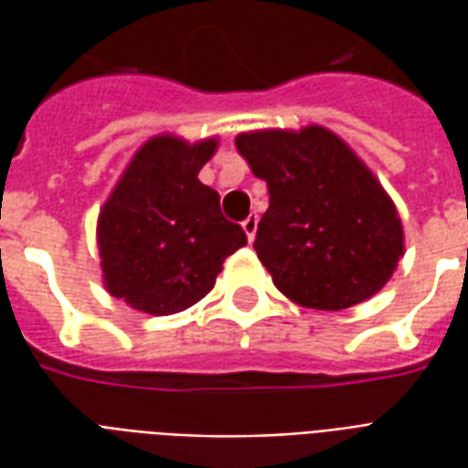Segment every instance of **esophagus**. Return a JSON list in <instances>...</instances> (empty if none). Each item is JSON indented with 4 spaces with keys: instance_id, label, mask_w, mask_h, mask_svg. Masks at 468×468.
<instances>
[{
    "instance_id": "esophagus-1",
    "label": "esophagus",
    "mask_w": 468,
    "mask_h": 468,
    "mask_svg": "<svg viewBox=\"0 0 468 468\" xmlns=\"http://www.w3.org/2000/svg\"><path fill=\"white\" fill-rule=\"evenodd\" d=\"M243 230H245V235H248V240L253 243V240H255V230H258V215L250 213V215H248V218H245V220H243Z\"/></svg>"
}]
</instances>
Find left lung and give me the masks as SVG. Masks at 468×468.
<instances>
[{
	"instance_id": "obj_1",
	"label": "left lung",
	"mask_w": 468,
	"mask_h": 468,
	"mask_svg": "<svg viewBox=\"0 0 468 468\" xmlns=\"http://www.w3.org/2000/svg\"><path fill=\"white\" fill-rule=\"evenodd\" d=\"M271 205L255 253L293 303L344 311L388 283L403 255L396 205L358 154L331 130H255L235 137Z\"/></svg>"
}]
</instances>
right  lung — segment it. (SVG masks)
I'll list each match as a JSON object with an SVG mask.
<instances>
[{
	"instance_id": "obj_1",
	"label": "right lung",
	"mask_w": 468,
	"mask_h": 468,
	"mask_svg": "<svg viewBox=\"0 0 468 468\" xmlns=\"http://www.w3.org/2000/svg\"><path fill=\"white\" fill-rule=\"evenodd\" d=\"M218 137L185 143L157 134L134 153L100 210L105 288L150 315H173L213 291L228 255L248 243L225 220L220 195L197 180Z\"/></svg>"
}]
</instances>
